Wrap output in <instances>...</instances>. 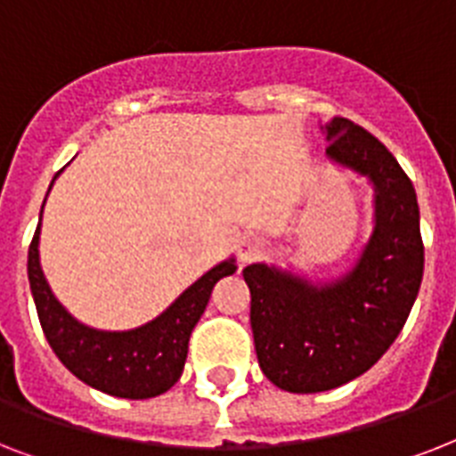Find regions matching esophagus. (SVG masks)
I'll return each instance as SVG.
<instances>
[{"label": "esophagus", "mask_w": 456, "mask_h": 456, "mask_svg": "<svg viewBox=\"0 0 456 456\" xmlns=\"http://www.w3.org/2000/svg\"><path fill=\"white\" fill-rule=\"evenodd\" d=\"M260 253H263V239H257V236H243L236 243V257L241 265L256 260Z\"/></svg>", "instance_id": "1"}]
</instances>
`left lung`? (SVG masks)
<instances>
[{
  "label": "left lung",
  "instance_id": "1",
  "mask_svg": "<svg viewBox=\"0 0 456 456\" xmlns=\"http://www.w3.org/2000/svg\"><path fill=\"white\" fill-rule=\"evenodd\" d=\"M319 130L329 163L374 189V227L336 277L317 279L277 263L243 270L257 364L289 393H324L374 367L403 331L424 277L417 191L400 163L346 118Z\"/></svg>",
  "mask_w": 456,
  "mask_h": 456
}]
</instances>
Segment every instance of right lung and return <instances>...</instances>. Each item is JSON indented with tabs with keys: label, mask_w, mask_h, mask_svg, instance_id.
<instances>
[{
	"label": "right lung",
	"mask_w": 456,
	"mask_h": 456,
	"mask_svg": "<svg viewBox=\"0 0 456 456\" xmlns=\"http://www.w3.org/2000/svg\"><path fill=\"white\" fill-rule=\"evenodd\" d=\"M39 227L42 215L28 250V281L42 331L63 367L106 395L146 400L170 390L184 371L189 336L206 312L215 284L236 272L234 256L210 267L151 322L125 331H109L82 324L53 296L39 263Z\"/></svg>",
	"instance_id": "obj_1"
}]
</instances>
